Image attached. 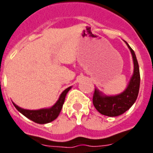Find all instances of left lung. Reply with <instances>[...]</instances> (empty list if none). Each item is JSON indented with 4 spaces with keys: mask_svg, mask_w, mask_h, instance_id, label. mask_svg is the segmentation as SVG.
Here are the masks:
<instances>
[{
    "mask_svg": "<svg viewBox=\"0 0 153 153\" xmlns=\"http://www.w3.org/2000/svg\"><path fill=\"white\" fill-rule=\"evenodd\" d=\"M125 43L131 51L134 60V74L132 75L128 87L123 93L115 96L103 95L96 88L93 93V103L95 108L101 114L107 116H118L128 111L138 97L139 85H140V74L139 67L134 50L129 47L126 42Z\"/></svg>",
    "mask_w": 153,
    "mask_h": 153,
    "instance_id": "left-lung-1",
    "label": "left lung"
}]
</instances>
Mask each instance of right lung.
<instances>
[{
    "instance_id": "1",
    "label": "right lung",
    "mask_w": 153,
    "mask_h": 153,
    "mask_svg": "<svg viewBox=\"0 0 153 153\" xmlns=\"http://www.w3.org/2000/svg\"><path fill=\"white\" fill-rule=\"evenodd\" d=\"M70 88H71V87H69L65 90H64L62 93L60 94L58 101L51 108H45V109L40 110H25L15 105L14 102H13V105L21 114H23L27 118L31 120L35 123L42 124V125L50 123L58 117L60 111L62 109L64 102L65 99V96H66L67 93L70 91Z\"/></svg>"
}]
</instances>
